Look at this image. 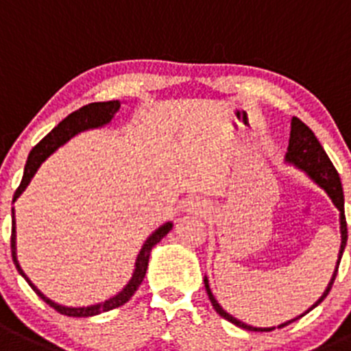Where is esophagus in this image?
<instances>
[{
    "mask_svg": "<svg viewBox=\"0 0 351 351\" xmlns=\"http://www.w3.org/2000/svg\"><path fill=\"white\" fill-rule=\"evenodd\" d=\"M183 211L189 213V215L206 216L211 213V204L201 197H192L185 202V206H183Z\"/></svg>",
    "mask_w": 351,
    "mask_h": 351,
    "instance_id": "34e87169",
    "label": "esophagus"
}]
</instances>
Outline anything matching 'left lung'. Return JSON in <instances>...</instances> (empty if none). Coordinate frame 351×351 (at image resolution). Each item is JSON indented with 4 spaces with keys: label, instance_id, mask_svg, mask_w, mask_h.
<instances>
[{
    "label": "left lung",
    "instance_id": "obj_1",
    "mask_svg": "<svg viewBox=\"0 0 351 351\" xmlns=\"http://www.w3.org/2000/svg\"><path fill=\"white\" fill-rule=\"evenodd\" d=\"M286 162L289 165L296 166L298 169L304 171L313 182L317 183L319 186H322L324 191L327 192V195L330 197L332 204L339 209V230H341V247H339V254H338V263H336V268H334V274L330 277L329 284H327L326 291H324L322 296L315 301V303L310 306L308 310L301 315H298L296 319H291L287 322L280 324L279 327H286L289 324H293L294 320L301 319L303 315L313 310L317 304H320L324 301V298L329 294L330 287H332L334 279H336V274H338V267H339V261H341L343 256V251H345V245L346 241H348V228H346V218H345V197H343V186H341V180H339L338 171L336 168L332 166L330 159L327 157L326 150L324 147L320 145V142L317 140V136L313 135V131L310 130L303 121H300L298 117H293L291 119V136H289V147H287V152H286ZM204 287L208 291V296L211 300L213 308L216 310V313H220L223 319H227L228 322L235 324L237 327L245 330H254V332H268V330H274L275 327H253V326H247V324L241 322L237 320L235 317H232L230 313L225 312L221 308V304L216 301V298L213 296L211 289H209V280L208 277H204Z\"/></svg>",
    "mask_w": 351,
    "mask_h": 351
}]
</instances>
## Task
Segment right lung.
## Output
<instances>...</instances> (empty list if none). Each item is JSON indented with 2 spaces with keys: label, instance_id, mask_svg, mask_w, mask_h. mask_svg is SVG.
I'll return each mask as SVG.
<instances>
[{
  "label": "right lung",
  "instance_id": "obj_1",
  "mask_svg": "<svg viewBox=\"0 0 351 351\" xmlns=\"http://www.w3.org/2000/svg\"><path fill=\"white\" fill-rule=\"evenodd\" d=\"M119 107H121L119 100L95 101V104H88V106L81 107V109L76 110V112L69 114L64 121H60V123H58L57 126H55L53 130H51L50 133H48V135L45 136V138H43L41 142H39L38 145L31 150V154H29L27 162H25V168H24V176H22V182H21V185H19L17 192H15V195H13V202L21 197V194L25 191V189H27V185L31 183L32 176L36 175V171L39 169V166H41L43 162H45V160H47L48 157H50L51 154L58 149V147H62L64 143H67L72 136H76L77 133H81V131L93 130V128H100V126H104V124H109L110 121H112L114 114L119 110ZM12 216H13L12 258H13V263H15V267H17L19 274H21L22 277L27 280V284L32 287V291H34V293L38 294V296L41 298L45 303L50 304L51 308L57 310L58 313H62V315H67V317H93V315H98V313H101V312H109V310L117 308V306L124 304L126 301H130V298L135 294V291L138 289L140 284H142V280H143V277H145L147 267H149L150 251H152L154 245H156L160 239L165 237V235L168 234L173 227L171 221H168V223L160 225L156 232H152V234L147 237V241L143 242V245H142V250H140L138 256H136L133 275H131L130 282L123 287V291H119L116 296L109 298V300H106L104 303L90 304V306H77V308H74V306H64V304H58V303H55V301H51L50 298L45 296V294H43L41 291H39L38 287H36L34 284L29 280L27 275L24 274V270H22L21 265H19V261H17V241H15V237H17V235H15V213H13V209H12Z\"/></svg>",
  "mask_w": 351,
  "mask_h": 351
}]
</instances>
